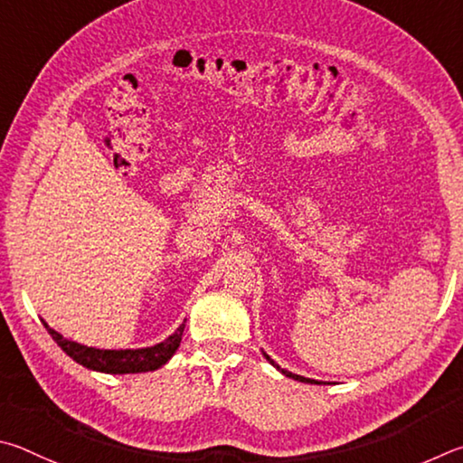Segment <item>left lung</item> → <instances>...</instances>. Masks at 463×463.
Wrapping results in <instances>:
<instances>
[{
    "label": "left lung",
    "mask_w": 463,
    "mask_h": 463,
    "mask_svg": "<svg viewBox=\"0 0 463 463\" xmlns=\"http://www.w3.org/2000/svg\"><path fill=\"white\" fill-rule=\"evenodd\" d=\"M262 354H264V358H266V360H269V362L272 364V366H274V368H277V370L280 372V374H285L287 378H293V380H298V383H307V384H321V383H317V380H311V378L298 376V374H293V372H288V370H285V368H280L277 362H274V360H270V355H269V354H266V352H262Z\"/></svg>",
    "instance_id": "1"
}]
</instances>
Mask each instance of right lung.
Returning <instances> with one entry per match:
<instances>
[{
  "label": "right lung",
  "instance_id": "obj_1",
  "mask_svg": "<svg viewBox=\"0 0 463 463\" xmlns=\"http://www.w3.org/2000/svg\"><path fill=\"white\" fill-rule=\"evenodd\" d=\"M44 327L52 339L59 344L61 350L75 360L80 366L89 370L103 372V374H137V372H152L165 366L178 350L183 339L184 323L173 335H168L165 342L150 347H136V350H99V347H89L83 344L72 342L62 337L59 331H54L46 321Z\"/></svg>",
  "mask_w": 463,
  "mask_h": 463
}]
</instances>
